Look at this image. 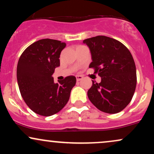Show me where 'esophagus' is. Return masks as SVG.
Here are the masks:
<instances>
[{
  "instance_id": "34e87169",
  "label": "esophagus",
  "mask_w": 154,
  "mask_h": 154,
  "mask_svg": "<svg viewBox=\"0 0 154 154\" xmlns=\"http://www.w3.org/2000/svg\"><path fill=\"white\" fill-rule=\"evenodd\" d=\"M76 78H77V81L78 82V81L82 80V79H83V77H82V76H81V75H77V76H76Z\"/></svg>"
}]
</instances>
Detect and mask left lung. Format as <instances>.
I'll list each match as a JSON object with an SVG mask.
<instances>
[{
    "label": "left lung",
    "mask_w": 154,
    "mask_h": 154,
    "mask_svg": "<svg viewBox=\"0 0 154 154\" xmlns=\"http://www.w3.org/2000/svg\"><path fill=\"white\" fill-rule=\"evenodd\" d=\"M91 53L90 68L101 77L100 83L93 81L88 96L100 111L116 114L131 101L137 76L131 53L119 41L99 35L83 40Z\"/></svg>",
    "instance_id": "obj_1"
}]
</instances>
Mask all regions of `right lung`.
Instances as JSON below:
<instances>
[{"label": "right lung", "mask_w": 154, "mask_h": 154, "mask_svg": "<svg viewBox=\"0 0 154 154\" xmlns=\"http://www.w3.org/2000/svg\"><path fill=\"white\" fill-rule=\"evenodd\" d=\"M66 43L42 39L24 50L17 64V76L23 99L32 111L49 116L60 111L69 99L76 84L75 76H68L59 83L52 77L60 66V54Z\"/></svg>", "instance_id": "right-lung-1"}]
</instances>
